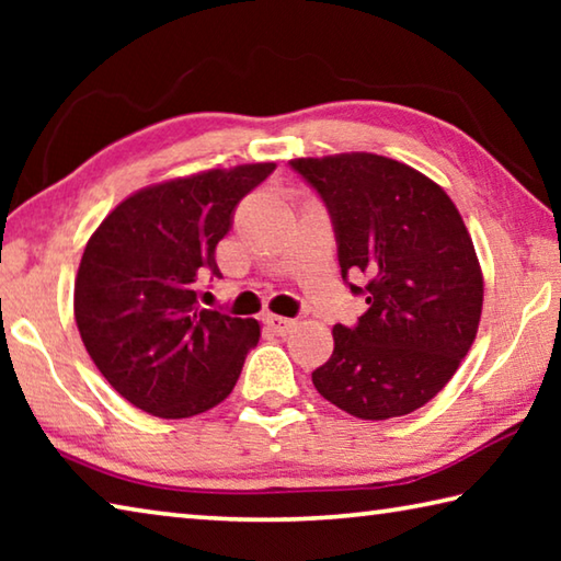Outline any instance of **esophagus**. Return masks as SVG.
<instances>
[{
	"mask_svg": "<svg viewBox=\"0 0 561 561\" xmlns=\"http://www.w3.org/2000/svg\"><path fill=\"white\" fill-rule=\"evenodd\" d=\"M264 324H267V327L274 331V334L284 336V334H287V331L294 327V319L277 317V314H267V317H264Z\"/></svg>",
	"mask_w": 561,
	"mask_h": 561,
	"instance_id": "esophagus-1",
	"label": "esophagus"
}]
</instances>
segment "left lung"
I'll return each mask as SVG.
<instances>
[{"mask_svg": "<svg viewBox=\"0 0 561 561\" xmlns=\"http://www.w3.org/2000/svg\"><path fill=\"white\" fill-rule=\"evenodd\" d=\"M289 165L327 205L341 279L368 304L354 327H334V354L311 381L360 421L413 413L458 371L480 324L482 274L458 207L383 156Z\"/></svg>", "mask_w": 561, "mask_h": 561, "instance_id": "obj_1", "label": "left lung"}]
</instances>
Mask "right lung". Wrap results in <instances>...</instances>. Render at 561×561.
<instances>
[{"label": "right lung", "mask_w": 561, "mask_h": 561, "mask_svg": "<svg viewBox=\"0 0 561 561\" xmlns=\"http://www.w3.org/2000/svg\"><path fill=\"white\" fill-rule=\"evenodd\" d=\"M274 163L207 170L140 190L87 244L73 289L83 346L103 378L140 411L190 417L222 403L260 341L254 319L197 301L220 277L215 247Z\"/></svg>", "instance_id": "obj_1"}]
</instances>
